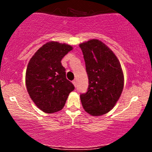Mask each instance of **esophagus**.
<instances>
[{
	"label": "esophagus",
	"instance_id": "esophagus-1",
	"mask_svg": "<svg viewBox=\"0 0 152 152\" xmlns=\"http://www.w3.org/2000/svg\"><path fill=\"white\" fill-rule=\"evenodd\" d=\"M72 83H73V84H74L75 86H76V80H74V81H72Z\"/></svg>",
	"mask_w": 152,
	"mask_h": 152
}]
</instances>
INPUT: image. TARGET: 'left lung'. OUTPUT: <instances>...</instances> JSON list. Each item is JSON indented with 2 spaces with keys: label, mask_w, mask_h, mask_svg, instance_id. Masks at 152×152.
Returning a JSON list of instances; mask_svg holds the SVG:
<instances>
[{
  "label": "left lung",
  "mask_w": 152,
  "mask_h": 152,
  "mask_svg": "<svg viewBox=\"0 0 152 152\" xmlns=\"http://www.w3.org/2000/svg\"><path fill=\"white\" fill-rule=\"evenodd\" d=\"M88 78V90L80 95L87 113L101 116L114 108L124 88V74L119 61L106 45L92 39L79 45Z\"/></svg>",
  "instance_id": "obj_1"
}]
</instances>
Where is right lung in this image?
<instances>
[{
    "instance_id": "obj_1",
    "label": "right lung",
    "mask_w": 152,
    "mask_h": 152,
    "mask_svg": "<svg viewBox=\"0 0 152 152\" xmlns=\"http://www.w3.org/2000/svg\"><path fill=\"white\" fill-rule=\"evenodd\" d=\"M65 43L51 41L44 44L31 58L26 73L29 96L38 109L51 114L64 108L75 87L66 77L61 64L64 56L72 50Z\"/></svg>"
}]
</instances>
